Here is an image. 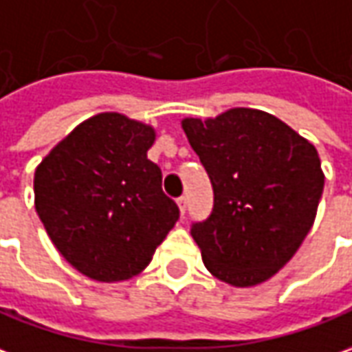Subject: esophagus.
<instances>
[{
  "label": "esophagus",
  "instance_id": "1",
  "mask_svg": "<svg viewBox=\"0 0 352 352\" xmlns=\"http://www.w3.org/2000/svg\"><path fill=\"white\" fill-rule=\"evenodd\" d=\"M176 203H178L180 212L184 214V212H186V207H188V197H186V195H182V197H178V199H176Z\"/></svg>",
  "mask_w": 352,
  "mask_h": 352
}]
</instances>
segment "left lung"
Wrapping results in <instances>:
<instances>
[{
    "label": "left lung",
    "mask_w": 352,
    "mask_h": 352,
    "mask_svg": "<svg viewBox=\"0 0 352 352\" xmlns=\"http://www.w3.org/2000/svg\"><path fill=\"white\" fill-rule=\"evenodd\" d=\"M212 191V214L193 224L203 264L217 280L253 287L292 261L314 224L324 191L316 147L270 113L234 107L184 118Z\"/></svg>",
    "instance_id": "1"
}]
</instances>
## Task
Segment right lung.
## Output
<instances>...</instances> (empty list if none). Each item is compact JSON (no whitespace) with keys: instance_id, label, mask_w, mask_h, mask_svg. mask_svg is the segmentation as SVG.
Returning a JSON list of instances; mask_svg holds the SVG:
<instances>
[{"instance_id":"obj_1","label":"right lung","mask_w":352,"mask_h":352,"mask_svg":"<svg viewBox=\"0 0 352 352\" xmlns=\"http://www.w3.org/2000/svg\"><path fill=\"white\" fill-rule=\"evenodd\" d=\"M157 132L120 113L80 122L34 172V205L65 261L96 282L145 270L180 210L147 159Z\"/></svg>"}]
</instances>
